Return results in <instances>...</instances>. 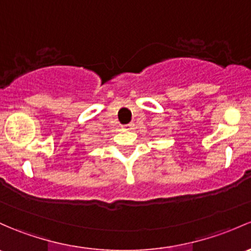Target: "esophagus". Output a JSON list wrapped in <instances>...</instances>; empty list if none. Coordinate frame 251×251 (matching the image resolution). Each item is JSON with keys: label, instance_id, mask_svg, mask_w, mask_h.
<instances>
[{"label": "esophagus", "instance_id": "34e87169", "mask_svg": "<svg viewBox=\"0 0 251 251\" xmlns=\"http://www.w3.org/2000/svg\"><path fill=\"white\" fill-rule=\"evenodd\" d=\"M133 126H134L133 123H128V124H126V125H123V127L125 128V130H132Z\"/></svg>", "mask_w": 251, "mask_h": 251}]
</instances>
